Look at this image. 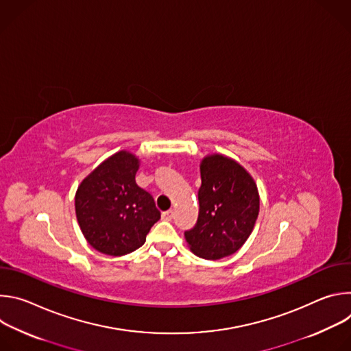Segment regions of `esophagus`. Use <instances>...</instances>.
I'll return each mask as SVG.
<instances>
[{
	"label": "esophagus",
	"instance_id": "34e87169",
	"mask_svg": "<svg viewBox=\"0 0 351 351\" xmlns=\"http://www.w3.org/2000/svg\"><path fill=\"white\" fill-rule=\"evenodd\" d=\"M173 215H175V211H173V210H168V211L162 213V219H165V221H171V219L173 218Z\"/></svg>",
	"mask_w": 351,
	"mask_h": 351
}]
</instances>
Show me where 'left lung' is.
<instances>
[{"instance_id": "left-lung-1", "label": "left lung", "mask_w": 351, "mask_h": 351, "mask_svg": "<svg viewBox=\"0 0 351 351\" xmlns=\"http://www.w3.org/2000/svg\"><path fill=\"white\" fill-rule=\"evenodd\" d=\"M199 169L198 218L184 239L195 256L221 260L236 253L252 234L260 197L253 178L228 157H207Z\"/></svg>"}]
</instances>
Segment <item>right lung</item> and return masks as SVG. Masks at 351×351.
Returning <instances> with one entry per match:
<instances>
[{
	"instance_id": "1",
	"label": "right lung",
	"mask_w": 351,
	"mask_h": 351,
	"mask_svg": "<svg viewBox=\"0 0 351 351\" xmlns=\"http://www.w3.org/2000/svg\"><path fill=\"white\" fill-rule=\"evenodd\" d=\"M137 169L138 160L119 152L98 165L76 191L77 222L99 253L118 257L134 252L161 218L153 195L136 183Z\"/></svg>"
}]
</instances>
